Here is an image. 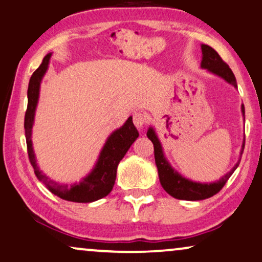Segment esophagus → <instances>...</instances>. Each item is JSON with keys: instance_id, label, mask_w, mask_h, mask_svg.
<instances>
[{"instance_id": "1", "label": "esophagus", "mask_w": 262, "mask_h": 262, "mask_svg": "<svg viewBox=\"0 0 262 262\" xmlns=\"http://www.w3.org/2000/svg\"><path fill=\"white\" fill-rule=\"evenodd\" d=\"M147 115L145 113H142V111H137V113H134L133 115V122L135 124V127L138 129H141L144 125L146 124V122H147Z\"/></svg>"}]
</instances>
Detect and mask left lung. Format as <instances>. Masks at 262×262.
<instances>
[{
  "label": "left lung",
  "instance_id": "obj_1",
  "mask_svg": "<svg viewBox=\"0 0 262 262\" xmlns=\"http://www.w3.org/2000/svg\"><path fill=\"white\" fill-rule=\"evenodd\" d=\"M201 68L206 69L207 72L212 73V74L224 79L226 82L237 89L235 75H233L231 69L229 68V66L222 60V57L218 55V52L206 44L201 45ZM241 110H242V115L243 117H245V105L241 106ZM147 137L149 140L152 141L153 146H155V160L157 169H158L160 184H162L164 190H165L167 194H170L175 199H180V200H204V199H208L213 196L214 194H217L218 191L224 187V184L228 182V180L230 179V176L232 175L233 171L237 169V166H238V164L241 162V157H242L243 149H245V139H243L242 148H241L239 152V159L237 160L235 166H233L228 173H225L222 179H219V181H215V182L212 183H200L194 182V181L183 177L181 173H179L175 169H173L171 164L167 162L165 156H164L162 144H160V140L158 139V135H157L155 128H148Z\"/></svg>",
  "mask_w": 262,
  "mask_h": 262
}]
</instances>
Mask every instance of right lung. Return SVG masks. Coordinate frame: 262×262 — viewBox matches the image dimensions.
<instances>
[{"mask_svg":"<svg viewBox=\"0 0 262 262\" xmlns=\"http://www.w3.org/2000/svg\"><path fill=\"white\" fill-rule=\"evenodd\" d=\"M51 52L43 58L41 64L36 69L31 76L27 90V110L25 114V135L27 144V153H29L30 162L32 164L34 173L37 179L45 184V187L52 194L58 198L73 202H93L99 200L113 190L117 173L118 163L125 156V153L132 144L139 137L138 129L135 128L132 116L124 122V124L110 134L106 139L102 151L99 153L95 167L89 175L83 177L79 183H74L68 187V184L55 182L43 173L37 164L36 155H34L32 146V127L34 122L38 99H39L40 82L45 73L48 71L49 62H50Z\"/></svg>","mask_w":262,"mask_h":262,"instance_id":"add662e5","label":"right lung"}]
</instances>
